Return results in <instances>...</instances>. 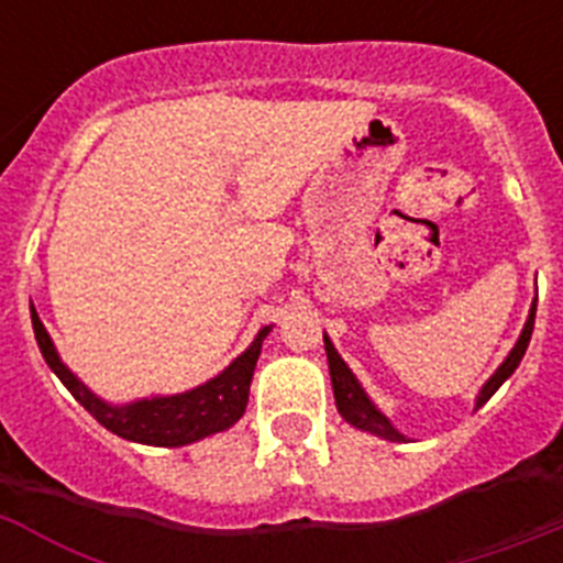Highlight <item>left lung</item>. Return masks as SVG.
I'll use <instances>...</instances> for the list:
<instances>
[{"instance_id": "left-lung-1", "label": "left lung", "mask_w": 563, "mask_h": 563, "mask_svg": "<svg viewBox=\"0 0 563 563\" xmlns=\"http://www.w3.org/2000/svg\"><path fill=\"white\" fill-rule=\"evenodd\" d=\"M536 301H539V298H536ZM536 301H533V307H530V318H527V324H525V330H521L519 341H516L514 352L505 357V363H501L499 369L494 372V377H490V380L482 386L479 400H476V409H479L482 402H487L490 397H494V391L499 389L507 377L514 375L516 366H519L521 357H525L527 343H530V335H533V324H536ZM324 350H327V361H330V377H332V391H335V406H338V411H341L343 420L352 422L355 429L372 431V434L383 437V440L406 442V437H402L400 431H397L395 426H391V422L386 420V417H383L375 406H372V400L366 397V391L361 389V383L355 380V375L350 372V366L341 361V355H338L335 346H332V341L327 335H324Z\"/></svg>"}]
</instances>
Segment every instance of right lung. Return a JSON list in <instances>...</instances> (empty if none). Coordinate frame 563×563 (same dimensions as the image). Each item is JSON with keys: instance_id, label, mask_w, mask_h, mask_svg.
I'll return each instance as SVG.
<instances>
[{"instance_id": "add662e5", "label": "right lung", "mask_w": 563, "mask_h": 563, "mask_svg": "<svg viewBox=\"0 0 563 563\" xmlns=\"http://www.w3.org/2000/svg\"><path fill=\"white\" fill-rule=\"evenodd\" d=\"M30 318H33V332H36L38 350H42L47 366L56 372L58 380L73 391V397L101 422L103 429L123 437V440L143 442V445H166V449L188 445V442H197L208 434L231 429L233 422L245 415L253 369H256L258 352H262V341L271 332V327H265L256 335V341L222 375L186 391V395L152 397V400H137L129 402V406H107L58 361L56 346L38 321L36 310H30Z\"/></svg>"}]
</instances>
